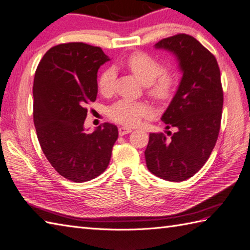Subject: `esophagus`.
I'll return each instance as SVG.
<instances>
[{"label": "esophagus", "mask_w": 250, "mask_h": 250, "mask_svg": "<svg viewBox=\"0 0 250 250\" xmlns=\"http://www.w3.org/2000/svg\"><path fill=\"white\" fill-rule=\"evenodd\" d=\"M132 132V129L130 128H125V126H120L119 128V135H125V134H129Z\"/></svg>", "instance_id": "34e87169"}]
</instances>
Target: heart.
<instances>
[{"label": "heart", "mask_w": 250, "mask_h": 250, "mask_svg": "<svg viewBox=\"0 0 250 250\" xmlns=\"http://www.w3.org/2000/svg\"><path fill=\"white\" fill-rule=\"evenodd\" d=\"M125 65L147 86L148 94L158 101L167 100L175 87V75L163 71L164 67L155 58L146 52L136 51L131 54L125 61ZM116 73L113 68L105 70L99 78L101 93L109 94L114 90ZM151 113L149 105L144 102H134L130 100H120L110 106L108 116L111 120L125 125H136Z\"/></svg>", "instance_id": "1"}]
</instances>
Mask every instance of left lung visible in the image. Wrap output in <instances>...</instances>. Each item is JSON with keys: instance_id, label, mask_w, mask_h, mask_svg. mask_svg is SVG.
<instances>
[{"instance_id": "left-lung-1", "label": "left lung", "mask_w": 250, "mask_h": 250, "mask_svg": "<svg viewBox=\"0 0 250 250\" xmlns=\"http://www.w3.org/2000/svg\"><path fill=\"white\" fill-rule=\"evenodd\" d=\"M156 48L176 55L183 78L161 118L176 132L149 134L146 166L162 179L183 182L200 171L218 139L224 106L220 70L215 56L191 35L167 37Z\"/></svg>"}]
</instances>
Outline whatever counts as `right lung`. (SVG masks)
Segmentation results:
<instances>
[{
    "label": "right lung",
    "mask_w": 250,
    "mask_h": 250,
    "mask_svg": "<svg viewBox=\"0 0 250 250\" xmlns=\"http://www.w3.org/2000/svg\"><path fill=\"white\" fill-rule=\"evenodd\" d=\"M108 57L97 46L59 44L37 65L33 83V121L47 160L61 176L84 183L102 174L118 139L105 122L92 133L83 129L87 105L97 100L98 70Z\"/></svg>",
    "instance_id": "obj_1"
}]
</instances>
